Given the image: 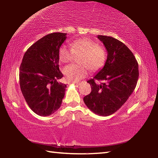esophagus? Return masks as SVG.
Segmentation results:
<instances>
[{
  "instance_id": "34e87169",
  "label": "esophagus",
  "mask_w": 158,
  "mask_h": 158,
  "mask_svg": "<svg viewBox=\"0 0 158 158\" xmlns=\"http://www.w3.org/2000/svg\"><path fill=\"white\" fill-rule=\"evenodd\" d=\"M73 84H76V85H79L80 83H79V82H73Z\"/></svg>"
}]
</instances>
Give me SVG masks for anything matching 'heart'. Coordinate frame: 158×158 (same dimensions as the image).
Instances as JSON below:
<instances>
[{
	"label": "heart",
	"instance_id": "obj_1",
	"mask_svg": "<svg viewBox=\"0 0 158 158\" xmlns=\"http://www.w3.org/2000/svg\"><path fill=\"white\" fill-rule=\"evenodd\" d=\"M70 47L63 45L58 52L60 60L65 63L73 59L74 53L81 55L78 60L80 65H70L63 68V74L68 81H81L89 73V68L96 72L105 65L106 60L105 51L93 40L86 37L76 40L70 44Z\"/></svg>",
	"mask_w": 158,
	"mask_h": 158
}]
</instances>
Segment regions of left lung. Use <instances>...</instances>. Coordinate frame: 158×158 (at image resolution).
Returning a JSON list of instances; mask_svg holds the SVG:
<instances>
[{"label":"left lung","mask_w":158,"mask_h":158,"mask_svg":"<svg viewBox=\"0 0 158 158\" xmlns=\"http://www.w3.org/2000/svg\"><path fill=\"white\" fill-rule=\"evenodd\" d=\"M107 52L105 65L87 82L91 92L84 102L90 111L107 116L123 105L133 93L139 78L138 63L126 45L112 37L98 35ZM102 81L101 84L95 80Z\"/></svg>","instance_id":"left-lung-1"}]
</instances>
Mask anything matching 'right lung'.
<instances>
[{
    "label": "right lung",
    "instance_id": "right-lung-1",
    "mask_svg": "<svg viewBox=\"0 0 158 158\" xmlns=\"http://www.w3.org/2000/svg\"><path fill=\"white\" fill-rule=\"evenodd\" d=\"M67 33L47 35L31 46L23 56L19 69L21 90L32 110L41 116L56 111L65 96L66 84L59 69L58 52Z\"/></svg>",
    "mask_w": 158,
    "mask_h": 158
}]
</instances>
